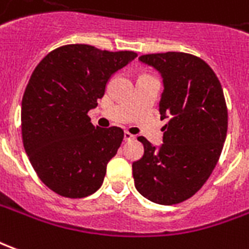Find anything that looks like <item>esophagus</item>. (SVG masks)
Wrapping results in <instances>:
<instances>
[{"mask_svg":"<svg viewBox=\"0 0 249 249\" xmlns=\"http://www.w3.org/2000/svg\"><path fill=\"white\" fill-rule=\"evenodd\" d=\"M135 139V137H134L133 134H130L128 131H124V141H134Z\"/></svg>","mask_w":249,"mask_h":249,"instance_id":"obj_1","label":"esophagus"}]
</instances>
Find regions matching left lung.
Returning <instances> with one entry per match:
<instances>
[{
    "label": "left lung",
    "mask_w": 249,
    "mask_h": 249,
    "mask_svg": "<svg viewBox=\"0 0 249 249\" xmlns=\"http://www.w3.org/2000/svg\"><path fill=\"white\" fill-rule=\"evenodd\" d=\"M139 61L160 72L163 143L157 147L143 137L144 153L133 162L135 188L161 205L188 200L201 189L217 163L228 128V111L216 73L184 52L143 54Z\"/></svg>",
    "instance_id": "obj_1"
}]
</instances>
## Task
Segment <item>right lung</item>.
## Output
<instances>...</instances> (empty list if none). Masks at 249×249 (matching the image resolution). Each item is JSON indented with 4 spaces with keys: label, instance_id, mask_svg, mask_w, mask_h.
<instances>
[{
    "label": "right lung",
    "instance_id": "add662e5",
    "mask_svg": "<svg viewBox=\"0 0 249 249\" xmlns=\"http://www.w3.org/2000/svg\"><path fill=\"white\" fill-rule=\"evenodd\" d=\"M137 56L70 44L35 68L21 103L22 143L38 178L54 193L83 198L103 184L123 130L95 127L87 114L103 98L110 77Z\"/></svg>",
    "mask_w": 249,
    "mask_h": 249
}]
</instances>
